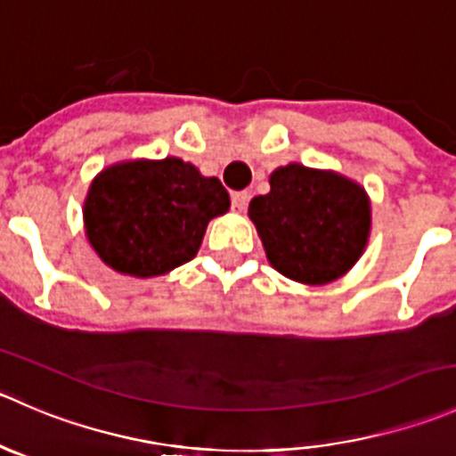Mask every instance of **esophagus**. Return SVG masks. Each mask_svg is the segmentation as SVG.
<instances>
[{"instance_id":"obj_1","label":"esophagus","mask_w":456,"mask_h":456,"mask_svg":"<svg viewBox=\"0 0 456 456\" xmlns=\"http://www.w3.org/2000/svg\"><path fill=\"white\" fill-rule=\"evenodd\" d=\"M247 200H249V196H247V191H236V193H232V209H233V211H245Z\"/></svg>"}]
</instances>
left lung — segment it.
Here are the masks:
<instances>
[{"label":"left lung","mask_w":456,"mask_h":456,"mask_svg":"<svg viewBox=\"0 0 456 456\" xmlns=\"http://www.w3.org/2000/svg\"><path fill=\"white\" fill-rule=\"evenodd\" d=\"M272 191L249 202L272 267L291 281L322 285L343 276L363 254L370 200L352 180L303 165L281 167Z\"/></svg>","instance_id":"8db88e82"}]
</instances>
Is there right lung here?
<instances>
[{
	"label": "right lung",
	"mask_w": 456,
	"mask_h": 456,
	"mask_svg": "<svg viewBox=\"0 0 456 456\" xmlns=\"http://www.w3.org/2000/svg\"><path fill=\"white\" fill-rule=\"evenodd\" d=\"M229 209L218 178L178 158L125 162L102 171L88 189L84 223L109 267L149 278L189 263L211 218Z\"/></svg>",
	"instance_id": "1"
}]
</instances>
